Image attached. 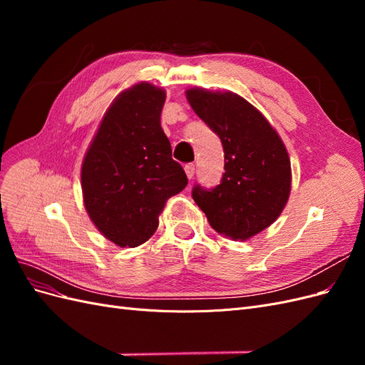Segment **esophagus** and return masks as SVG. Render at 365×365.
Wrapping results in <instances>:
<instances>
[{
	"instance_id": "esophagus-1",
	"label": "esophagus",
	"mask_w": 365,
	"mask_h": 365,
	"mask_svg": "<svg viewBox=\"0 0 365 365\" xmlns=\"http://www.w3.org/2000/svg\"><path fill=\"white\" fill-rule=\"evenodd\" d=\"M184 170H185V175H187V178L189 180H192L193 176H195V164L193 163H190V164H185V168H184Z\"/></svg>"
}]
</instances>
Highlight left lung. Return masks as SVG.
<instances>
[{
    "instance_id": "1",
    "label": "left lung",
    "mask_w": 365,
    "mask_h": 365,
    "mask_svg": "<svg viewBox=\"0 0 365 365\" xmlns=\"http://www.w3.org/2000/svg\"><path fill=\"white\" fill-rule=\"evenodd\" d=\"M193 111L220 138L224 175L192 196L219 235L250 239L269 227L288 202L291 161L277 132L256 108L235 93L187 90Z\"/></svg>"
}]
</instances>
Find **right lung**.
<instances>
[{"label":"right lung","instance_id":"obj_1","mask_svg":"<svg viewBox=\"0 0 365 365\" xmlns=\"http://www.w3.org/2000/svg\"><path fill=\"white\" fill-rule=\"evenodd\" d=\"M164 101L161 88L146 82L121 93L82 164L86 212L118 247L145 244L155 233L165 201L189 182L161 128Z\"/></svg>","mask_w":365,"mask_h":365}]
</instances>
